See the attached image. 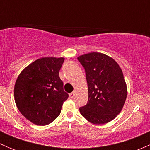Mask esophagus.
Segmentation results:
<instances>
[{
	"instance_id": "obj_1",
	"label": "esophagus",
	"mask_w": 150,
	"mask_h": 150,
	"mask_svg": "<svg viewBox=\"0 0 150 150\" xmlns=\"http://www.w3.org/2000/svg\"><path fill=\"white\" fill-rule=\"evenodd\" d=\"M75 91H72V93H69V97L73 98L74 96H75Z\"/></svg>"
}]
</instances>
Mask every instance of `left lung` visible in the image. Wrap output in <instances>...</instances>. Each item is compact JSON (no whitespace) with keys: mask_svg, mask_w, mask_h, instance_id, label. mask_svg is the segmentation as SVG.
<instances>
[{"mask_svg":"<svg viewBox=\"0 0 150 150\" xmlns=\"http://www.w3.org/2000/svg\"><path fill=\"white\" fill-rule=\"evenodd\" d=\"M85 69L88 91L86 105L80 112L90 122L104 124L116 117L127 97L122 69L111 57L92 52L78 57Z\"/></svg>","mask_w":150,"mask_h":150,"instance_id":"left-lung-1","label":"left lung"}]
</instances>
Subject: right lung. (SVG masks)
Masks as SVG:
<instances>
[{
	"label": "right lung",
	"mask_w": 150,
	"mask_h": 150,
	"mask_svg": "<svg viewBox=\"0 0 150 150\" xmlns=\"http://www.w3.org/2000/svg\"><path fill=\"white\" fill-rule=\"evenodd\" d=\"M64 58L44 57L22 70L14 86V99L22 115L33 123L46 125L59 115L68 93L59 72Z\"/></svg>",
	"instance_id": "add662e5"
}]
</instances>
